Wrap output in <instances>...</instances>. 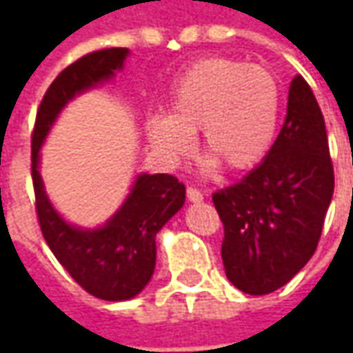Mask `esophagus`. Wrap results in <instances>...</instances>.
I'll return each instance as SVG.
<instances>
[{
	"label": "esophagus",
	"instance_id": "esophagus-1",
	"mask_svg": "<svg viewBox=\"0 0 353 353\" xmlns=\"http://www.w3.org/2000/svg\"><path fill=\"white\" fill-rule=\"evenodd\" d=\"M187 199H189V202H202V200H204V194H202L199 189L189 187V189H187Z\"/></svg>",
	"mask_w": 353,
	"mask_h": 353
}]
</instances>
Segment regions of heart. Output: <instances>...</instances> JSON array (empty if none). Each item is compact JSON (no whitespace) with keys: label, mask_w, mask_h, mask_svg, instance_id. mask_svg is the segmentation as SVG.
I'll list each match as a JSON object with an SVG mask.
<instances>
[{"label":"heart","mask_w":353,"mask_h":353,"mask_svg":"<svg viewBox=\"0 0 353 353\" xmlns=\"http://www.w3.org/2000/svg\"><path fill=\"white\" fill-rule=\"evenodd\" d=\"M168 113L149 117L145 134L154 153L176 166L200 132L210 166L240 174L259 166L278 134L281 88L270 70L232 58H206L174 83Z\"/></svg>","instance_id":"heart-1"}]
</instances>
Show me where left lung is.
I'll list each match as a JSON object with an SVG mask.
<instances>
[{
  "instance_id": "left-lung-1",
  "label": "left lung",
  "mask_w": 353,
  "mask_h": 353,
  "mask_svg": "<svg viewBox=\"0 0 353 353\" xmlns=\"http://www.w3.org/2000/svg\"><path fill=\"white\" fill-rule=\"evenodd\" d=\"M334 191L325 121L303 75L270 153L238 183L214 192L229 281L248 295L283 288L318 248Z\"/></svg>"
}]
</instances>
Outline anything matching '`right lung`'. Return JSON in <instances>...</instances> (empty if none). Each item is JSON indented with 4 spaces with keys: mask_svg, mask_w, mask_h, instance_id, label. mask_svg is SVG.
Segmentation results:
<instances>
[{
    "mask_svg": "<svg viewBox=\"0 0 353 353\" xmlns=\"http://www.w3.org/2000/svg\"><path fill=\"white\" fill-rule=\"evenodd\" d=\"M126 57L128 49H103L68 65L43 96L32 136V179L43 238L73 280L101 301H128L149 283L157 261L154 238L185 204V185L170 174H141L103 227L81 229L50 204L39 176V151L65 103L113 79Z\"/></svg>",
    "mask_w": 353,
    "mask_h": 353,
    "instance_id": "right-lung-1",
    "label": "right lung"
}]
</instances>
